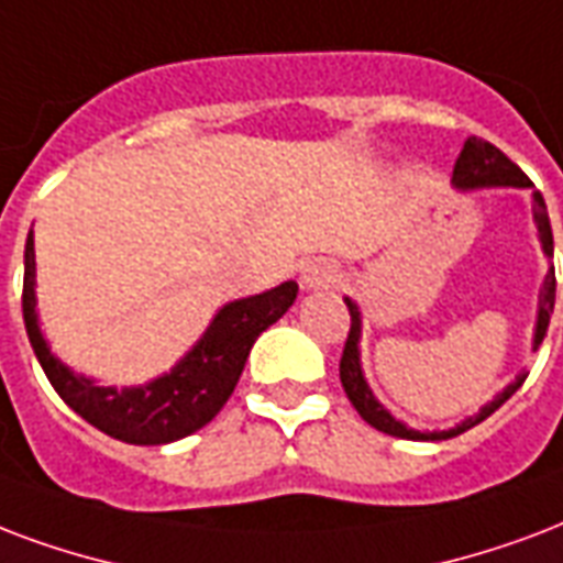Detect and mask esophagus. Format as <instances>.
<instances>
[{
	"label": "esophagus",
	"instance_id": "esophagus-1",
	"mask_svg": "<svg viewBox=\"0 0 563 563\" xmlns=\"http://www.w3.org/2000/svg\"><path fill=\"white\" fill-rule=\"evenodd\" d=\"M333 283H336V268L328 260H312L300 272V286L303 289H328Z\"/></svg>",
	"mask_w": 563,
	"mask_h": 563
}]
</instances>
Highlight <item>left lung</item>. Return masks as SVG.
Segmentation results:
<instances>
[{
	"instance_id": "obj_1",
	"label": "left lung",
	"mask_w": 563,
	"mask_h": 563,
	"mask_svg": "<svg viewBox=\"0 0 563 563\" xmlns=\"http://www.w3.org/2000/svg\"><path fill=\"white\" fill-rule=\"evenodd\" d=\"M454 179L461 183V186H517V188H531V183L526 174H522L520 167L514 165L499 147H493L490 141L484 139H475L470 135L466 144H463L461 156L454 162ZM531 200H534V221H538V233H540V242H543V251L552 253V227H549V214H547V203H543V195L540 191H531ZM349 303V312H351V328H349V339H345V349H342V360H339V377H342V386H345V396L351 398V405L357 407V413L366 419L372 428L377 431H384L389 437H401V440H449V437H457L463 434L466 428L472 424L484 422L487 416L496 413L505 401H508L517 389L522 386L526 375H520L514 384L496 396L490 405L484 407L482 413L472 416L466 419L463 424L452 428V431H434V434H422V431H410L407 424L396 422L393 416L386 413L384 407L377 405L375 396H372V389L366 386L363 380V372H360V357H357V339H360V312L357 307ZM555 310V268H549L547 274V283H543V291H540V312H538V333H534V349L543 345V336H547V328H549V316Z\"/></svg>"
}]
</instances>
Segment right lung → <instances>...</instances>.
I'll use <instances>...</instances> for the list:
<instances>
[{
	"mask_svg": "<svg viewBox=\"0 0 563 563\" xmlns=\"http://www.w3.org/2000/svg\"><path fill=\"white\" fill-rule=\"evenodd\" d=\"M298 298V283H283L256 298L227 303L212 328L195 345V351L170 375L158 377L139 389H111L97 386L88 377H76L49 354L34 319V242L25 239L23 274V319L25 333L43 372L64 398V405L91 422L97 431L120 443L162 445L195 434L218 416L233 396L242 377L253 342L265 328H272Z\"/></svg>",
	"mask_w": 563,
	"mask_h": 563,
	"instance_id": "1",
	"label": "right lung"
}]
</instances>
